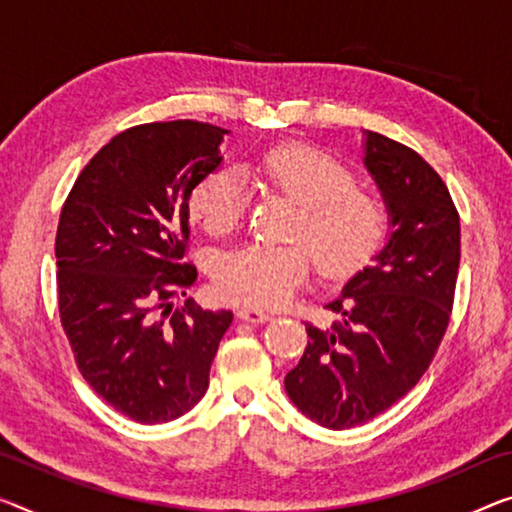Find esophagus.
Wrapping results in <instances>:
<instances>
[{
    "instance_id": "1",
    "label": "esophagus",
    "mask_w": 512,
    "mask_h": 512,
    "mask_svg": "<svg viewBox=\"0 0 512 512\" xmlns=\"http://www.w3.org/2000/svg\"><path fill=\"white\" fill-rule=\"evenodd\" d=\"M238 318L242 322H251V325H258V322H267L272 316L261 309H254V306H242L238 309Z\"/></svg>"
}]
</instances>
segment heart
<instances>
[{"instance_id": "1", "label": "heart", "mask_w": 512, "mask_h": 512, "mask_svg": "<svg viewBox=\"0 0 512 512\" xmlns=\"http://www.w3.org/2000/svg\"><path fill=\"white\" fill-rule=\"evenodd\" d=\"M251 176L300 203L293 238L311 249L327 277L357 272L380 247L384 208L355 187V176L329 153L306 144L272 146L247 164ZM249 190L233 169L212 171L194 187L190 212L210 233H229L245 219ZM302 245H251L226 251L215 265V288L226 300L249 306H281L309 277Z\"/></svg>"}]
</instances>
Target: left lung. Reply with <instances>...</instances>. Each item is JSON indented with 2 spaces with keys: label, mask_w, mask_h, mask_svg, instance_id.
Instances as JSON below:
<instances>
[{
  "label": "left lung",
  "mask_w": 512,
  "mask_h": 512,
  "mask_svg": "<svg viewBox=\"0 0 512 512\" xmlns=\"http://www.w3.org/2000/svg\"><path fill=\"white\" fill-rule=\"evenodd\" d=\"M364 164L389 212V240L327 304L332 327L306 322L309 343L286 393L329 430L389 410L428 371L453 309L460 217L444 180L398 141L366 132Z\"/></svg>",
  "instance_id": "1"
}]
</instances>
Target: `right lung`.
<instances>
[{"mask_svg": "<svg viewBox=\"0 0 512 512\" xmlns=\"http://www.w3.org/2000/svg\"><path fill=\"white\" fill-rule=\"evenodd\" d=\"M229 130L199 121L146 123L91 157L61 208L59 316L77 368L116 412L174 421L203 398L231 311L192 300L185 261L190 196L219 169Z\"/></svg>", "mask_w": 512, "mask_h": 512, "instance_id": "add662e5", "label": "right lung"}]
</instances>
